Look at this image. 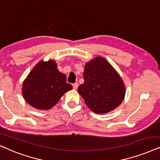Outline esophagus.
Returning a JSON list of instances; mask_svg holds the SVG:
<instances>
[{
	"label": "esophagus",
	"instance_id": "obj_1",
	"mask_svg": "<svg viewBox=\"0 0 160 160\" xmlns=\"http://www.w3.org/2000/svg\"><path fill=\"white\" fill-rule=\"evenodd\" d=\"M72 86H73L74 89H77L78 88V82H75V83H74L73 85H72Z\"/></svg>",
	"mask_w": 160,
	"mask_h": 160
}]
</instances>
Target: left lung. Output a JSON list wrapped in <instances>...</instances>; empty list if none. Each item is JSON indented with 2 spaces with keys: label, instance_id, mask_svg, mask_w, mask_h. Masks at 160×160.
Masks as SVG:
<instances>
[{
  "label": "left lung",
  "instance_id": "8db88e82",
  "mask_svg": "<svg viewBox=\"0 0 160 160\" xmlns=\"http://www.w3.org/2000/svg\"><path fill=\"white\" fill-rule=\"evenodd\" d=\"M83 78L78 93L95 113H108L124 99L126 88L122 78L103 57H95L85 64Z\"/></svg>",
  "mask_w": 160,
  "mask_h": 160
}]
</instances>
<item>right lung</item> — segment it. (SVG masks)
Returning a JSON list of instances; mask_svg holds the SVG:
<instances>
[{"label":"right lung","instance_id":"add662e5","mask_svg":"<svg viewBox=\"0 0 160 160\" xmlns=\"http://www.w3.org/2000/svg\"><path fill=\"white\" fill-rule=\"evenodd\" d=\"M72 89L67 82V76L59 72L56 62L50 59L40 61L30 72L22 83V93L32 107L49 110Z\"/></svg>","mask_w":160,"mask_h":160}]
</instances>
